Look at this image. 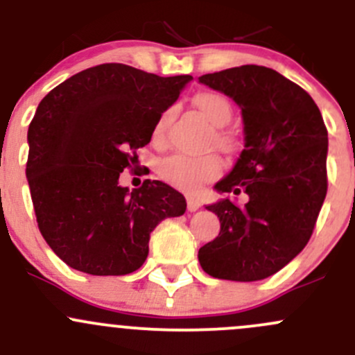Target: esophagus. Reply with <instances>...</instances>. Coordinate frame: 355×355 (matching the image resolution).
<instances>
[{"label": "esophagus", "mask_w": 355, "mask_h": 355, "mask_svg": "<svg viewBox=\"0 0 355 355\" xmlns=\"http://www.w3.org/2000/svg\"><path fill=\"white\" fill-rule=\"evenodd\" d=\"M199 207H200L199 199H196V198H192V196H189V198H187V209L191 211V213H194V211H198Z\"/></svg>", "instance_id": "1"}]
</instances>
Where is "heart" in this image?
Returning a JSON list of instances; mask_svg holds the SVG:
<instances>
[{
    "mask_svg": "<svg viewBox=\"0 0 355 355\" xmlns=\"http://www.w3.org/2000/svg\"><path fill=\"white\" fill-rule=\"evenodd\" d=\"M194 105L213 121L216 127H223L232 118V105L223 94L214 91H200L194 96ZM173 116V110H164L157 116L153 127V139L163 137L168 123ZM216 142L221 149L228 151L234 148V137L228 132L220 130L216 134ZM221 163L216 156H189L171 155L157 163V175L168 184L185 191H196L200 185L213 182L220 175Z\"/></svg>",
    "mask_w": 355,
    "mask_h": 355,
    "instance_id": "1",
    "label": "heart"
}]
</instances>
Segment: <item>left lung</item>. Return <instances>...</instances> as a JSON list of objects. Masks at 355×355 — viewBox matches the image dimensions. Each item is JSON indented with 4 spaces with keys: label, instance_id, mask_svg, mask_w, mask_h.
Wrapping results in <instances>:
<instances>
[{
    "label": "left lung",
    "instance_id": "8db88e82",
    "mask_svg": "<svg viewBox=\"0 0 355 355\" xmlns=\"http://www.w3.org/2000/svg\"><path fill=\"white\" fill-rule=\"evenodd\" d=\"M200 84L242 108L245 149L216 189L249 196L207 206L221 230L199 249L207 275L256 282L271 277L306 247L328 191V130L321 111L295 82L273 68L242 65L206 73Z\"/></svg>",
    "mask_w": 355,
    "mask_h": 355
}]
</instances>
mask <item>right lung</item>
Segmentation results:
<instances>
[{
	"label": "right lung",
	"instance_id": "obj_1",
	"mask_svg": "<svg viewBox=\"0 0 355 355\" xmlns=\"http://www.w3.org/2000/svg\"><path fill=\"white\" fill-rule=\"evenodd\" d=\"M191 78L103 63L39 103L25 175L39 230L70 268L98 277L132 273L144 264L156 225L185 213V198L170 185L144 180L128 192L118 178L137 163L157 116Z\"/></svg>",
	"mask_w": 355,
	"mask_h": 355
}]
</instances>
